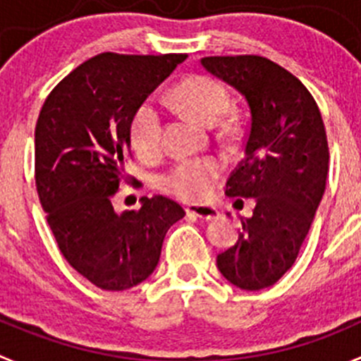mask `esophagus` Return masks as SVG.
<instances>
[{
	"instance_id": "obj_1",
	"label": "esophagus",
	"mask_w": 361,
	"mask_h": 361,
	"mask_svg": "<svg viewBox=\"0 0 361 361\" xmlns=\"http://www.w3.org/2000/svg\"><path fill=\"white\" fill-rule=\"evenodd\" d=\"M185 212H187V215L197 216V219H204V220H215L220 216L219 209L213 208V206H204V204H188L187 208H185Z\"/></svg>"
}]
</instances>
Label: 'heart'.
Wrapping results in <instances>:
<instances>
[{
    "mask_svg": "<svg viewBox=\"0 0 361 361\" xmlns=\"http://www.w3.org/2000/svg\"><path fill=\"white\" fill-rule=\"evenodd\" d=\"M173 100L204 125H213L220 120L227 107V93L219 82L204 75H192L181 80L173 90ZM164 116L159 104L146 99L132 113L128 134L137 155L152 159L162 146ZM222 171L219 160L195 159L176 164L160 178V187L185 201H201L212 192L213 181Z\"/></svg>",
    "mask_w": 361,
    "mask_h": 361,
    "instance_id": "b5f03b06",
    "label": "heart"
}]
</instances>
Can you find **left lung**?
Listing matches in <instances>:
<instances>
[{
	"label": "left lung",
	"instance_id": "8db88e82",
	"mask_svg": "<svg viewBox=\"0 0 361 361\" xmlns=\"http://www.w3.org/2000/svg\"><path fill=\"white\" fill-rule=\"evenodd\" d=\"M201 65L240 92L250 111L245 159L226 195L254 199L255 208L216 266L233 286L259 291L295 264L323 199L330 160L323 118L309 90L262 56H208Z\"/></svg>",
	"mask_w": 361,
	"mask_h": 361
}]
</instances>
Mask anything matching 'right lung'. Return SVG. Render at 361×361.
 Segmentation results:
<instances>
[{"label":"right lung","instance_id":"add662e5","mask_svg":"<svg viewBox=\"0 0 361 361\" xmlns=\"http://www.w3.org/2000/svg\"><path fill=\"white\" fill-rule=\"evenodd\" d=\"M185 54L104 52L49 93L35 128V181L63 257L106 291H125L155 271L166 233L183 219L178 202L153 195L118 213L113 199L130 157L135 107Z\"/></svg>","mask_w":361,"mask_h":361}]
</instances>
